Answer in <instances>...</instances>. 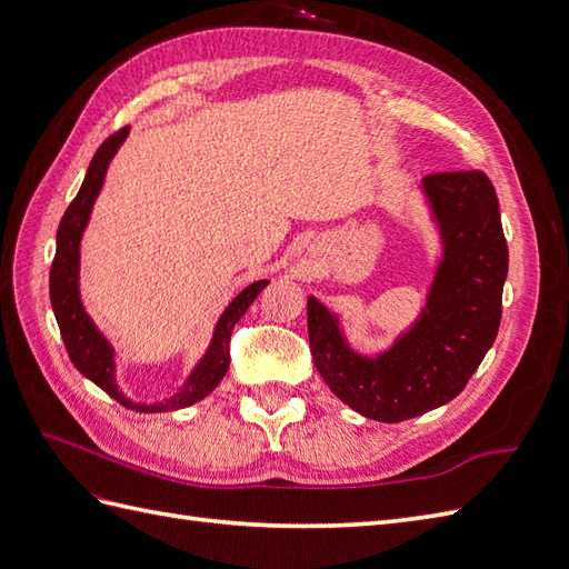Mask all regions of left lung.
<instances>
[{
  "mask_svg": "<svg viewBox=\"0 0 569 569\" xmlns=\"http://www.w3.org/2000/svg\"><path fill=\"white\" fill-rule=\"evenodd\" d=\"M422 189L443 256L420 318L389 351L356 353L337 316L308 297V341L320 377L377 422H403L456 399L501 325L508 244L491 180L481 170H451L427 176Z\"/></svg>",
  "mask_w": 569,
  "mask_h": 569,
  "instance_id": "obj_1",
  "label": "left lung"
}]
</instances>
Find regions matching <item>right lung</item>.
<instances>
[{
	"label": "right lung",
	"mask_w": 569,
	"mask_h": 569,
	"mask_svg": "<svg viewBox=\"0 0 569 569\" xmlns=\"http://www.w3.org/2000/svg\"><path fill=\"white\" fill-rule=\"evenodd\" d=\"M126 137H128V128L118 130L97 149V153L90 161L88 176L82 180L80 192L71 203H68L57 232V256L49 270V299H51V308H54L66 351L71 356L73 366L88 377V380H92L99 389H104L111 399H116L120 406H126L130 410L166 412V410H178L201 401L203 396H209L220 385V380L226 377L230 368V337H232L234 325L247 313V308L253 303V299L261 295V289L268 284V280H258L249 284L232 299V303L226 308V313L220 316L216 325L209 351L203 353L199 366L192 370V375L187 377L184 387L178 393H173L170 399L161 403L147 406V403H132L118 391L113 349L107 341V337L97 330L90 316L84 313L82 301H80V289H78V272H80V237L84 228H88L94 199L99 194L101 184H104L109 161L113 159L118 147L123 144Z\"/></svg>",
	"instance_id": "obj_1"
}]
</instances>
